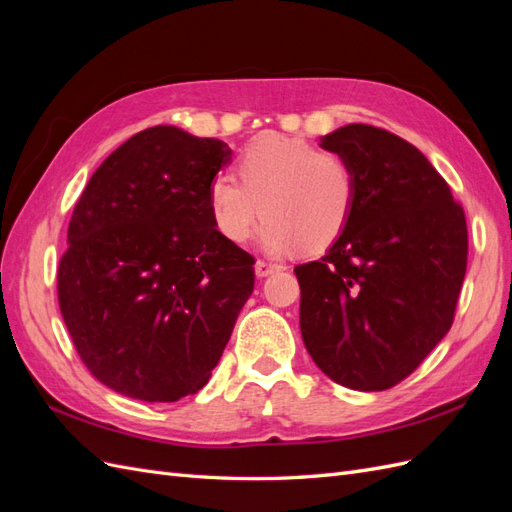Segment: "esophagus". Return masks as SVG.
<instances>
[{"label": "esophagus", "instance_id": "obj_1", "mask_svg": "<svg viewBox=\"0 0 512 512\" xmlns=\"http://www.w3.org/2000/svg\"><path fill=\"white\" fill-rule=\"evenodd\" d=\"M280 269H282L280 265H273V262H267V260H256V265H254V271L258 277H267Z\"/></svg>", "mask_w": 512, "mask_h": 512}]
</instances>
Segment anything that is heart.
Masks as SVG:
<instances>
[{"label":"heart","mask_w":512,"mask_h":512,"mask_svg":"<svg viewBox=\"0 0 512 512\" xmlns=\"http://www.w3.org/2000/svg\"><path fill=\"white\" fill-rule=\"evenodd\" d=\"M241 184L215 175L207 207L215 230L230 243H245L262 218L260 243L280 254L329 247L350 222L356 203L354 170L342 156L320 151L305 138L260 134L237 162Z\"/></svg>","instance_id":"heart-1"}]
</instances>
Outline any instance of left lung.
I'll return each instance as SVG.
<instances>
[{
  "label": "left lung",
  "instance_id": "8db88e82",
  "mask_svg": "<svg viewBox=\"0 0 512 512\" xmlns=\"http://www.w3.org/2000/svg\"><path fill=\"white\" fill-rule=\"evenodd\" d=\"M320 147L352 166L356 203L327 254L294 267L303 344L337 384L384 391L451 329L468 265L466 215L404 138L348 123Z\"/></svg>",
  "mask_w": 512,
  "mask_h": 512
}]
</instances>
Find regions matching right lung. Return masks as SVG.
Here are the masks:
<instances>
[{
	"label": "right lung",
	"instance_id": "right-lung-1",
	"mask_svg": "<svg viewBox=\"0 0 512 512\" xmlns=\"http://www.w3.org/2000/svg\"><path fill=\"white\" fill-rule=\"evenodd\" d=\"M230 156L218 138L153 126L100 164L74 207L59 309L83 363L115 393L177 401L220 361L254 290V258L207 207Z\"/></svg>",
	"mask_w": 512,
	"mask_h": 512
}]
</instances>
